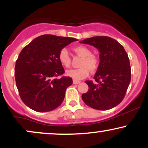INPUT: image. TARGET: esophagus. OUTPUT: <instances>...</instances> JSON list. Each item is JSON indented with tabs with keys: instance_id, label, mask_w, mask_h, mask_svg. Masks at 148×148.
Segmentation results:
<instances>
[{
	"instance_id": "1",
	"label": "esophagus",
	"mask_w": 148,
	"mask_h": 148,
	"mask_svg": "<svg viewBox=\"0 0 148 148\" xmlns=\"http://www.w3.org/2000/svg\"><path fill=\"white\" fill-rule=\"evenodd\" d=\"M73 84H80V81H76V80H73Z\"/></svg>"
}]
</instances>
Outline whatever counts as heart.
I'll return each mask as SVG.
<instances>
[{"instance_id": "b5f03b06", "label": "heart", "mask_w": 148, "mask_h": 148, "mask_svg": "<svg viewBox=\"0 0 148 148\" xmlns=\"http://www.w3.org/2000/svg\"><path fill=\"white\" fill-rule=\"evenodd\" d=\"M74 51L84 57L80 64L79 69H72L66 72V75L74 80H81L89 75L90 70L95 72L98 67V60L95 56L92 55L90 49L85 46H78L74 49ZM59 62L62 66L69 67L71 63V58L67 49L63 48L58 53Z\"/></svg>"}]
</instances>
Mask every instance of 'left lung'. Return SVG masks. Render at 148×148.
<instances>
[{
  "label": "left lung",
  "instance_id": "left-lung-1",
  "mask_svg": "<svg viewBox=\"0 0 148 148\" xmlns=\"http://www.w3.org/2000/svg\"><path fill=\"white\" fill-rule=\"evenodd\" d=\"M79 42L93 46L99 51V64L94 76L95 83L86 81L89 89L82 95L83 101L95 109H111L123 101L130 85L128 55L123 46L109 37H92Z\"/></svg>",
  "mask_w": 148,
  "mask_h": 148
}]
</instances>
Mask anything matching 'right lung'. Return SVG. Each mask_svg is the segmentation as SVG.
Here are the masks:
<instances>
[{"mask_svg": "<svg viewBox=\"0 0 148 148\" xmlns=\"http://www.w3.org/2000/svg\"><path fill=\"white\" fill-rule=\"evenodd\" d=\"M77 40L72 37L43 35L22 49L16 61L14 76L20 97L30 108L48 112L63 101L72 78L57 76L64 73L58 60L62 49Z\"/></svg>", "mask_w": 148, "mask_h": 148, "instance_id": "obj_1", "label": "right lung"}]
</instances>
